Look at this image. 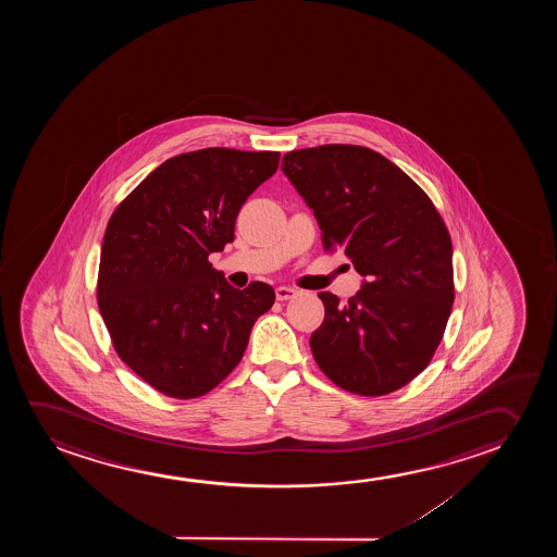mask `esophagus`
<instances>
[{"label":"esophagus","mask_w":557,"mask_h":557,"mask_svg":"<svg viewBox=\"0 0 557 557\" xmlns=\"http://www.w3.org/2000/svg\"><path fill=\"white\" fill-rule=\"evenodd\" d=\"M297 295V290L290 289V287H277L275 289V298L277 300H289V298L295 297Z\"/></svg>","instance_id":"34e87169"}]
</instances>
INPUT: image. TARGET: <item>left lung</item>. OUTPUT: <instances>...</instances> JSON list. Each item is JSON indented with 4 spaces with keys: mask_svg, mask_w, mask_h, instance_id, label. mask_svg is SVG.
Here are the masks:
<instances>
[{
    "mask_svg": "<svg viewBox=\"0 0 557 557\" xmlns=\"http://www.w3.org/2000/svg\"><path fill=\"white\" fill-rule=\"evenodd\" d=\"M283 173L305 198L325 251H343L363 285L348 305L318 297L310 338L338 388L386 396L426 369L455 300L449 230L426 191L371 148L323 145L285 153Z\"/></svg>",
    "mask_w": 557,
    "mask_h": 557,
    "instance_id": "left-lung-1",
    "label": "left lung"
}]
</instances>
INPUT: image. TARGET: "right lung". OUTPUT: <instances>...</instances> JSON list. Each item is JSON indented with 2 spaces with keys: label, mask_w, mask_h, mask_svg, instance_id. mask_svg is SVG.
<instances>
[{
  "label": "right lung",
  "mask_w": 557,
  "mask_h": 557,
  "mask_svg": "<svg viewBox=\"0 0 557 557\" xmlns=\"http://www.w3.org/2000/svg\"><path fill=\"white\" fill-rule=\"evenodd\" d=\"M280 152L203 148L153 169L108 221L97 302L123 363L161 394L206 396L244 358L274 305L268 283L234 289L209 255L234 242L236 216L274 175Z\"/></svg>",
  "instance_id": "1"
}]
</instances>
